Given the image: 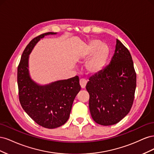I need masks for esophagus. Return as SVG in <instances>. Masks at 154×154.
Returning a JSON list of instances; mask_svg holds the SVG:
<instances>
[{"instance_id":"esophagus-1","label":"esophagus","mask_w":154,"mask_h":154,"mask_svg":"<svg viewBox=\"0 0 154 154\" xmlns=\"http://www.w3.org/2000/svg\"><path fill=\"white\" fill-rule=\"evenodd\" d=\"M80 84L82 88H84L87 84V81L85 80V79H81L80 80Z\"/></svg>"}]
</instances>
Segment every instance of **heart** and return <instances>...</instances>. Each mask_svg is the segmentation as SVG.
<instances>
[{
    "mask_svg": "<svg viewBox=\"0 0 154 154\" xmlns=\"http://www.w3.org/2000/svg\"><path fill=\"white\" fill-rule=\"evenodd\" d=\"M109 50L101 42L94 39L83 48L82 51V57L83 59L90 57L86 63V69L88 73L96 74L99 73L105 67L109 58Z\"/></svg>",
    "mask_w": 154,
    "mask_h": 154,
    "instance_id": "obj_1",
    "label": "heart"
}]
</instances>
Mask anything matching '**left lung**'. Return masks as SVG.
Wrapping results in <instances>:
<instances>
[{
  "instance_id": "8db88e82",
  "label": "left lung",
  "mask_w": 154,
  "mask_h": 154,
  "mask_svg": "<svg viewBox=\"0 0 154 154\" xmlns=\"http://www.w3.org/2000/svg\"><path fill=\"white\" fill-rule=\"evenodd\" d=\"M136 87V73L132 56L117 39L110 64L91 77L87 83L93 120L104 126L120 122L132 108Z\"/></svg>"
}]
</instances>
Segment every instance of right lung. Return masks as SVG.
Masks as SVG:
<instances>
[{"mask_svg": "<svg viewBox=\"0 0 154 154\" xmlns=\"http://www.w3.org/2000/svg\"><path fill=\"white\" fill-rule=\"evenodd\" d=\"M54 34L45 32L32 39L23 52L17 69L18 96L22 109L34 122L47 128H57L66 123L74 100L81 90L78 76L44 86L30 78L28 59L32 49L40 38Z\"/></svg>", "mask_w": 154, "mask_h": 154, "instance_id": "obj_1", "label": "right lung"}]
</instances>
